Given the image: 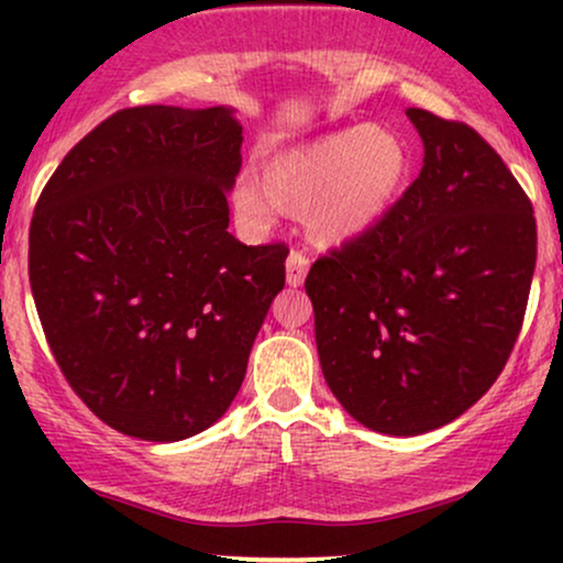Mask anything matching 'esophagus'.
<instances>
[{"instance_id":"esophagus-1","label":"esophagus","mask_w":563,"mask_h":563,"mask_svg":"<svg viewBox=\"0 0 563 563\" xmlns=\"http://www.w3.org/2000/svg\"><path fill=\"white\" fill-rule=\"evenodd\" d=\"M309 273V260L301 254V251H290L286 260V283L290 288H299L303 277Z\"/></svg>"}]
</instances>
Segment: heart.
Wrapping results in <instances>:
<instances>
[{"label": "heart", "instance_id": "1", "mask_svg": "<svg viewBox=\"0 0 563 563\" xmlns=\"http://www.w3.org/2000/svg\"><path fill=\"white\" fill-rule=\"evenodd\" d=\"M407 177V142L386 126L357 124L275 153L264 164V183L238 179L232 203L251 228H267L280 211L301 214L309 241L333 249L376 228Z\"/></svg>", "mask_w": 563, "mask_h": 563}]
</instances>
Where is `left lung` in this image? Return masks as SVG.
<instances>
[{
  "instance_id": "left-lung-1",
  "label": "left lung",
  "mask_w": 563,
  "mask_h": 563,
  "mask_svg": "<svg viewBox=\"0 0 563 563\" xmlns=\"http://www.w3.org/2000/svg\"><path fill=\"white\" fill-rule=\"evenodd\" d=\"M423 169L391 211L309 269L322 376L371 431L418 437L495 384L538 260L532 203L493 147L407 108Z\"/></svg>"
}]
</instances>
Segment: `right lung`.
Listing matches in <instances>:
<instances>
[{
    "instance_id": "add662e5",
    "label": "right lung",
    "mask_w": 563,
    "mask_h": 563,
    "mask_svg": "<svg viewBox=\"0 0 563 563\" xmlns=\"http://www.w3.org/2000/svg\"><path fill=\"white\" fill-rule=\"evenodd\" d=\"M241 145L232 108H126L38 196V320L70 389L121 434L179 442L217 423L286 286V245L228 232Z\"/></svg>"
}]
</instances>
